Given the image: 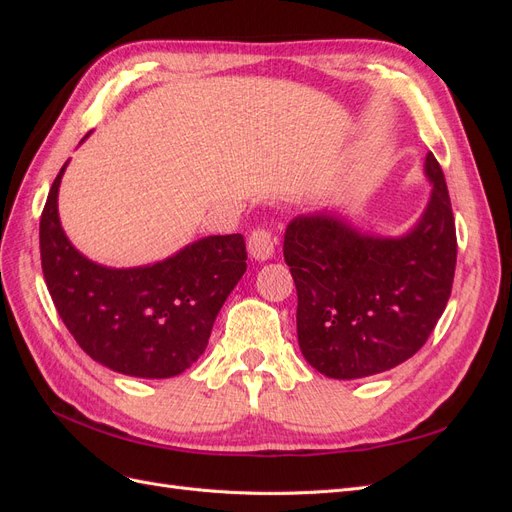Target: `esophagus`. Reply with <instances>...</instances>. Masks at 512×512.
Segmentation results:
<instances>
[{"label": "esophagus", "mask_w": 512, "mask_h": 512, "mask_svg": "<svg viewBox=\"0 0 512 512\" xmlns=\"http://www.w3.org/2000/svg\"><path fill=\"white\" fill-rule=\"evenodd\" d=\"M247 250L256 260H269L275 252V239L267 228H254L247 237Z\"/></svg>", "instance_id": "obj_1"}]
</instances>
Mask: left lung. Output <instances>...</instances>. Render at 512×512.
<instances>
[{"label": "left lung", "mask_w": 512, "mask_h": 512, "mask_svg": "<svg viewBox=\"0 0 512 512\" xmlns=\"http://www.w3.org/2000/svg\"><path fill=\"white\" fill-rule=\"evenodd\" d=\"M429 205L406 237L361 235L335 215L292 220L284 258L297 286V335L320 374H382L421 350L451 297L455 218L444 173L427 153Z\"/></svg>", "instance_id": "1"}]
</instances>
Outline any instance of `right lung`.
Here are the masks:
<instances>
[{
	"instance_id": "right-lung-1",
	"label": "right lung",
	"mask_w": 512,
	"mask_h": 512,
	"mask_svg": "<svg viewBox=\"0 0 512 512\" xmlns=\"http://www.w3.org/2000/svg\"><path fill=\"white\" fill-rule=\"evenodd\" d=\"M55 177L40 258L59 318L91 359L119 374L170 378L205 352L215 316L247 269L243 235L200 239L151 267L108 269L79 254L57 215Z\"/></svg>"
}]
</instances>
